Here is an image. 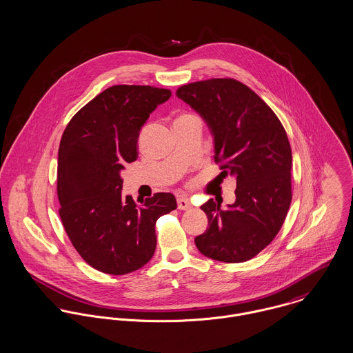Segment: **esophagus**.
Returning a JSON list of instances; mask_svg holds the SVG:
<instances>
[{
	"label": "esophagus",
	"mask_w": 353,
	"mask_h": 353,
	"mask_svg": "<svg viewBox=\"0 0 353 353\" xmlns=\"http://www.w3.org/2000/svg\"><path fill=\"white\" fill-rule=\"evenodd\" d=\"M176 202H178V209H181V210H189L192 208L190 199L186 196H178Z\"/></svg>",
	"instance_id": "1"
}]
</instances>
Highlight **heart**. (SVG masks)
Wrapping results in <instances>:
<instances>
[{
	"instance_id": "b5f03b06",
	"label": "heart",
	"mask_w": 353,
	"mask_h": 353,
	"mask_svg": "<svg viewBox=\"0 0 353 353\" xmlns=\"http://www.w3.org/2000/svg\"><path fill=\"white\" fill-rule=\"evenodd\" d=\"M188 117H192V114H189V113H185V114H181L176 120H181V119H188Z\"/></svg>"
}]
</instances>
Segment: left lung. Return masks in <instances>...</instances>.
I'll list each match as a JSON object with an SVG mask.
<instances>
[{
  "label": "left lung",
  "mask_w": 353,
  "mask_h": 353,
  "mask_svg": "<svg viewBox=\"0 0 353 353\" xmlns=\"http://www.w3.org/2000/svg\"><path fill=\"white\" fill-rule=\"evenodd\" d=\"M176 96L201 114L214 137V161L236 178V201L201 206L209 226L195 237L213 260L241 263L278 234L291 203V147L272 109L244 83L213 78L181 86Z\"/></svg>",
  "instance_id": "1"
}]
</instances>
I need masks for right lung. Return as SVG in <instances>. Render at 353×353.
Here are the masks:
<instances>
[{"mask_svg":"<svg viewBox=\"0 0 353 353\" xmlns=\"http://www.w3.org/2000/svg\"><path fill=\"white\" fill-rule=\"evenodd\" d=\"M168 89L116 85L88 102L64 129L58 154L59 216L82 259L101 272L125 275L157 248L158 219L176 209L171 192L137 205L123 196L121 170L137 159V139Z\"/></svg>","mask_w":353,"mask_h":353,"instance_id":"obj_1","label":"right lung"}]
</instances>
